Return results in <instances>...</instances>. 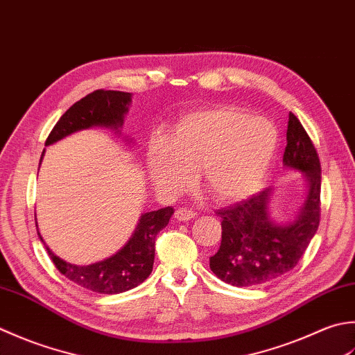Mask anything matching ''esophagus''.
Here are the masks:
<instances>
[{
  "instance_id": "34e87169",
  "label": "esophagus",
  "mask_w": 355,
  "mask_h": 355,
  "mask_svg": "<svg viewBox=\"0 0 355 355\" xmlns=\"http://www.w3.org/2000/svg\"><path fill=\"white\" fill-rule=\"evenodd\" d=\"M175 218L179 222H187V220H191L196 218V213L191 211V209H187V208H179L178 211L175 213Z\"/></svg>"
}]
</instances>
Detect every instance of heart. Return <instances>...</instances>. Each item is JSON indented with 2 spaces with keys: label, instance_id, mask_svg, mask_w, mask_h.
I'll return each instance as SVG.
<instances>
[{
  "label": "heart",
  "instance_id": "heart-1",
  "mask_svg": "<svg viewBox=\"0 0 355 355\" xmlns=\"http://www.w3.org/2000/svg\"><path fill=\"white\" fill-rule=\"evenodd\" d=\"M277 146L270 121L233 107L208 108L180 118L168 141H151L147 167L151 180L168 193L185 190L200 171L205 190L233 204L259 191Z\"/></svg>",
  "mask_w": 355,
  "mask_h": 355
}]
</instances>
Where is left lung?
<instances>
[{"mask_svg":"<svg viewBox=\"0 0 355 355\" xmlns=\"http://www.w3.org/2000/svg\"><path fill=\"white\" fill-rule=\"evenodd\" d=\"M284 165L302 173L306 194L291 219L271 218L274 188L233 207L219 209L222 241L209 268L233 286L270 284L291 271L308 248L320 222L322 168L317 151L300 121L289 112Z\"/></svg>","mask_w":355,"mask_h":355,"instance_id":"1","label":"left lung"}]
</instances>
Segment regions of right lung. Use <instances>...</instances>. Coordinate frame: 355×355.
<instances>
[{"mask_svg":"<svg viewBox=\"0 0 355 355\" xmlns=\"http://www.w3.org/2000/svg\"><path fill=\"white\" fill-rule=\"evenodd\" d=\"M130 104H132V93L114 90H96L90 93L62 114L50 132L46 147L81 130L96 127L113 130L114 133L121 135ZM125 141L132 142L133 139L125 137ZM44 151H42V156H44ZM173 213L175 209L171 207L144 213L124 247L110 257L89 265L69 263L58 257L46 245L38 231V225H36V231L58 271L69 280L93 293L119 294L141 285L153 271L156 236L159 231L168 225Z\"/></svg>","mask_w":355,"mask_h":355,"instance_id":"right-lung-1","label":"right lung"}]
</instances>
